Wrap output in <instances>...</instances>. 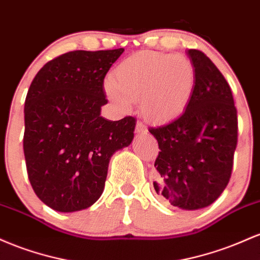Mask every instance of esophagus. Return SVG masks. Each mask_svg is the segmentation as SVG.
Here are the masks:
<instances>
[{"label": "esophagus", "instance_id": "obj_1", "mask_svg": "<svg viewBox=\"0 0 260 260\" xmlns=\"http://www.w3.org/2000/svg\"><path fill=\"white\" fill-rule=\"evenodd\" d=\"M135 131L138 134H146V133H147V127H146L141 121H138V122H136Z\"/></svg>", "mask_w": 260, "mask_h": 260}]
</instances>
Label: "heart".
Wrapping results in <instances>:
<instances>
[{"label":"heart","mask_w":260,"mask_h":260,"mask_svg":"<svg viewBox=\"0 0 260 260\" xmlns=\"http://www.w3.org/2000/svg\"><path fill=\"white\" fill-rule=\"evenodd\" d=\"M197 74L191 61L180 55L140 51L116 66L104 91L120 109L139 101L140 113L153 124H165L185 112L193 99Z\"/></svg>","instance_id":"heart-1"}]
</instances>
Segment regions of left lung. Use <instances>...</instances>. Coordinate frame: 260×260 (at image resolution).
Returning <instances> with one entry per match:
<instances>
[{
    "mask_svg": "<svg viewBox=\"0 0 260 260\" xmlns=\"http://www.w3.org/2000/svg\"><path fill=\"white\" fill-rule=\"evenodd\" d=\"M197 86L179 118L150 133L158 142L154 190L171 205L194 211L211 205L229 184L237 146V110L229 83L204 52L185 51Z\"/></svg>",
    "mask_w": 260,
    "mask_h": 260,
    "instance_id": "1",
    "label": "left lung"
}]
</instances>
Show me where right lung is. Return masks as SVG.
<instances>
[{
    "label": "right lung",
    "instance_id": "add662e5",
    "mask_svg": "<svg viewBox=\"0 0 260 260\" xmlns=\"http://www.w3.org/2000/svg\"><path fill=\"white\" fill-rule=\"evenodd\" d=\"M124 49L70 51L49 61L24 103L29 182L45 205L60 212L87 209L101 198L108 166L134 139L136 119L108 120L103 81Z\"/></svg>",
    "mask_w": 260,
    "mask_h": 260
}]
</instances>
